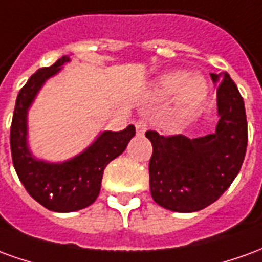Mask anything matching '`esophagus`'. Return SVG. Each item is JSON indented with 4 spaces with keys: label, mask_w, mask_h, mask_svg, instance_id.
<instances>
[{
    "label": "esophagus",
    "mask_w": 262,
    "mask_h": 262,
    "mask_svg": "<svg viewBox=\"0 0 262 262\" xmlns=\"http://www.w3.org/2000/svg\"><path fill=\"white\" fill-rule=\"evenodd\" d=\"M136 130L139 135H143L144 132H146V129H147V120L146 119H139L136 122Z\"/></svg>",
    "instance_id": "obj_1"
}]
</instances>
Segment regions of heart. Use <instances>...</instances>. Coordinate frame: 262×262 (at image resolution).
<instances>
[{
    "instance_id": "1",
    "label": "heart",
    "mask_w": 262,
    "mask_h": 262,
    "mask_svg": "<svg viewBox=\"0 0 262 262\" xmlns=\"http://www.w3.org/2000/svg\"><path fill=\"white\" fill-rule=\"evenodd\" d=\"M179 91L176 109L180 120H190L200 112L207 96V83L200 76H190L184 71H171L156 80L155 95L170 96Z\"/></svg>"
}]
</instances>
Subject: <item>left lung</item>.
<instances>
[{"instance_id": "left-lung-1", "label": "left lung", "mask_w": 262, "mask_h": 262, "mask_svg": "<svg viewBox=\"0 0 262 262\" xmlns=\"http://www.w3.org/2000/svg\"><path fill=\"white\" fill-rule=\"evenodd\" d=\"M217 88L215 132L188 139L146 132L153 155L149 163L150 193L159 206L193 213L220 199L238 174L246 157L248 132L244 100L230 75L211 74Z\"/></svg>"}]
</instances>
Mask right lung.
<instances>
[{
	"label": "right lung",
	"instance_id": "obj_1",
	"mask_svg": "<svg viewBox=\"0 0 262 262\" xmlns=\"http://www.w3.org/2000/svg\"><path fill=\"white\" fill-rule=\"evenodd\" d=\"M71 61L65 55L52 67L41 68L28 79L16 96L11 123V155L19 180L29 195L45 208L58 213H71L91 206L98 199L105 167L125 151L135 136V126L120 132L106 130L80 155L62 163L35 159L28 147L27 115L36 93L47 80Z\"/></svg>",
	"mask_w": 262,
	"mask_h": 262
}]
</instances>
